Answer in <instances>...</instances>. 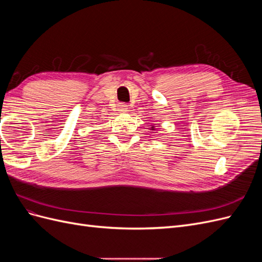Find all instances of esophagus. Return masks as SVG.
I'll use <instances>...</instances> for the list:
<instances>
[{
	"instance_id": "obj_1",
	"label": "esophagus",
	"mask_w": 262,
	"mask_h": 262,
	"mask_svg": "<svg viewBox=\"0 0 262 262\" xmlns=\"http://www.w3.org/2000/svg\"><path fill=\"white\" fill-rule=\"evenodd\" d=\"M118 109H119V112H120V113H126V112H128V109H129V105L119 104Z\"/></svg>"
}]
</instances>
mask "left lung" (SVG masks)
I'll list each match as a JSON object with an SVG mask.
<instances>
[{
    "instance_id": "obj_1",
    "label": "left lung",
    "mask_w": 262,
    "mask_h": 262,
    "mask_svg": "<svg viewBox=\"0 0 262 262\" xmlns=\"http://www.w3.org/2000/svg\"><path fill=\"white\" fill-rule=\"evenodd\" d=\"M150 129H152V130H155V129H154V126H152V128H150Z\"/></svg>"
}]
</instances>
